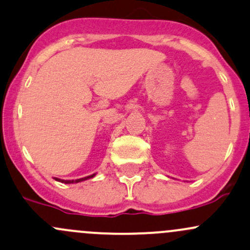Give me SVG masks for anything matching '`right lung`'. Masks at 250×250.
I'll return each instance as SVG.
<instances>
[{
	"mask_svg": "<svg viewBox=\"0 0 250 250\" xmlns=\"http://www.w3.org/2000/svg\"><path fill=\"white\" fill-rule=\"evenodd\" d=\"M94 175H96V173H93V175H90V176H86V177L79 178V180H61V178H55V180L59 181V182L65 183V185H69V183H78V182H83V181H86V180H88V178L94 177Z\"/></svg>",
	"mask_w": 250,
	"mask_h": 250,
	"instance_id": "add662e5",
	"label": "right lung"
}]
</instances>
